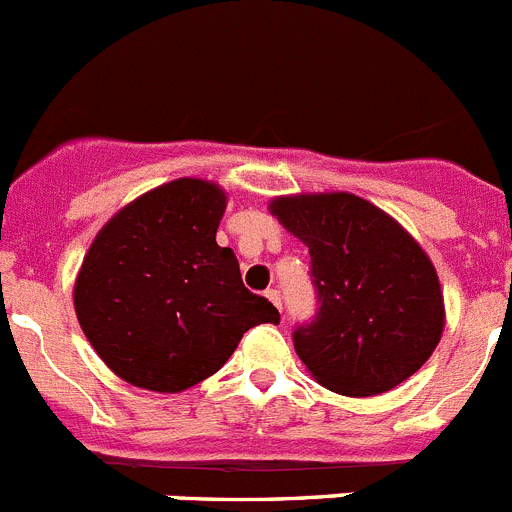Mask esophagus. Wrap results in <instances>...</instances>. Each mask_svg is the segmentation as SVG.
Instances as JSON below:
<instances>
[{
  "label": "esophagus",
  "mask_w": 512,
  "mask_h": 512,
  "mask_svg": "<svg viewBox=\"0 0 512 512\" xmlns=\"http://www.w3.org/2000/svg\"><path fill=\"white\" fill-rule=\"evenodd\" d=\"M265 298L270 300V303L275 305V308H278V310H280V305H283V303H280V293H278V290H267Z\"/></svg>",
  "instance_id": "34e87169"
}]
</instances>
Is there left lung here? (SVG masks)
<instances>
[{
  "label": "left lung",
  "mask_w": 512,
  "mask_h": 512,
  "mask_svg": "<svg viewBox=\"0 0 512 512\" xmlns=\"http://www.w3.org/2000/svg\"><path fill=\"white\" fill-rule=\"evenodd\" d=\"M270 214L310 252L318 315L293 336L308 374L343 396H376L417 374L444 331L427 252L391 214L348 191L288 194Z\"/></svg>",
  "instance_id": "8db88e82"
}]
</instances>
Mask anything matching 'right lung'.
Returning <instances> with one entry per match:
<instances>
[{"label": "right lung", "instance_id": "right-lung-1", "mask_svg": "<svg viewBox=\"0 0 512 512\" xmlns=\"http://www.w3.org/2000/svg\"><path fill=\"white\" fill-rule=\"evenodd\" d=\"M227 191L194 176L118 209L95 234L73 288L85 338L138 389L176 394L217 374L245 331L278 323L217 245Z\"/></svg>", "mask_w": 512, "mask_h": 512}]
</instances>
